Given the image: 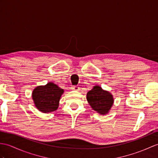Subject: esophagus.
<instances>
[{
  "label": "esophagus",
  "mask_w": 158,
  "mask_h": 158,
  "mask_svg": "<svg viewBox=\"0 0 158 158\" xmlns=\"http://www.w3.org/2000/svg\"><path fill=\"white\" fill-rule=\"evenodd\" d=\"M71 89L73 90H75V91H79L80 88L78 86H73V87H72Z\"/></svg>",
  "instance_id": "esophagus-1"
}]
</instances>
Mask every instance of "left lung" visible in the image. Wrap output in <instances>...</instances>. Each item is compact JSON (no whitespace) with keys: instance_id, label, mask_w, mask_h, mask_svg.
I'll use <instances>...</instances> for the list:
<instances>
[{"instance_id":"8db88e82","label":"left lung","mask_w":158,"mask_h":158,"mask_svg":"<svg viewBox=\"0 0 158 158\" xmlns=\"http://www.w3.org/2000/svg\"><path fill=\"white\" fill-rule=\"evenodd\" d=\"M86 98L91 108L101 115L109 113L114 100L112 94L100 85H95L88 91Z\"/></svg>"}]
</instances>
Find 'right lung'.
<instances>
[{
	"instance_id": "1",
	"label": "right lung",
	"mask_w": 158,
	"mask_h": 158,
	"mask_svg": "<svg viewBox=\"0 0 158 158\" xmlns=\"http://www.w3.org/2000/svg\"><path fill=\"white\" fill-rule=\"evenodd\" d=\"M64 89L54 83L49 82L45 85L35 87L32 92V99L35 106L43 113L56 110Z\"/></svg>"
}]
</instances>
